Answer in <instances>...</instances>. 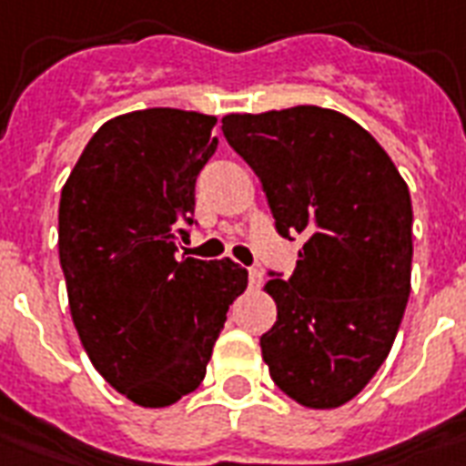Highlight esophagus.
<instances>
[{
    "mask_svg": "<svg viewBox=\"0 0 466 466\" xmlns=\"http://www.w3.org/2000/svg\"><path fill=\"white\" fill-rule=\"evenodd\" d=\"M261 283H264V273H261V268H257V266L248 268V286H251V289H258Z\"/></svg>",
    "mask_w": 466,
    "mask_h": 466,
    "instance_id": "1",
    "label": "esophagus"
}]
</instances>
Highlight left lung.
I'll list each match as a JSON object with an SVG mask.
<instances>
[{
  "mask_svg": "<svg viewBox=\"0 0 466 466\" xmlns=\"http://www.w3.org/2000/svg\"><path fill=\"white\" fill-rule=\"evenodd\" d=\"M222 131L261 180L280 237L305 239L293 276L264 286L279 310L261 335L273 383L305 408L344 406L386 361L410 296L406 180L335 109L227 115Z\"/></svg>",
  "mask_w": 466,
  "mask_h": 466,
  "instance_id": "8db88e82",
  "label": "left lung"
}]
</instances>
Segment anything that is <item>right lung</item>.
Wrapping results in <instances>:
<instances>
[{
    "mask_svg": "<svg viewBox=\"0 0 466 466\" xmlns=\"http://www.w3.org/2000/svg\"><path fill=\"white\" fill-rule=\"evenodd\" d=\"M218 116L154 106L95 131L63 186L58 254L87 357L109 386L166 408L200 386L248 273L177 257Z\"/></svg>",
    "mask_w": 466,
    "mask_h": 466,
    "instance_id": "add662e5",
    "label": "right lung"
}]
</instances>
